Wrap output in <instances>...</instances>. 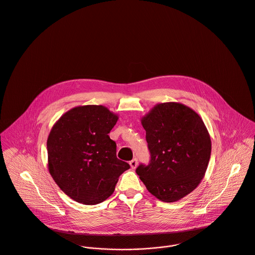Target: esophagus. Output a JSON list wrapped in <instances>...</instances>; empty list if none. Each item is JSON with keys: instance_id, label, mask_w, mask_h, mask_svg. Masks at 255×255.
I'll return each mask as SVG.
<instances>
[{"instance_id": "esophagus-1", "label": "esophagus", "mask_w": 255, "mask_h": 255, "mask_svg": "<svg viewBox=\"0 0 255 255\" xmlns=\"http://www.w3.org/2000/svg\"><path fill=\"white\" fill-rule=\"evenodd\" d=\"M129 165H130V167H131L132 169H135L136 166H137V159L133 158L132 160H130V161H129Z\"/></svg>"}]
</instances>
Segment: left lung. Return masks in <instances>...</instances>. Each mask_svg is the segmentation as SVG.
Instances as JSON below:
<instances>
[{
  "label": "left lung",
  "instance_id": "1",
  "mask_svg": "<svg viewBox=\"0 0 255 255\" xmlns=\"http://www.w3.org/2000/svg\"><path fill=\"white\" fill-rule=\"evenodd\" d=\"M151 153L136 173L147 189L163 202H176L203 179L212 143L201 117L179 102L158 103L141 119Z\"/></svg>",
  "mask_w": 255,
  "mask_h": 255
}]
</instances>
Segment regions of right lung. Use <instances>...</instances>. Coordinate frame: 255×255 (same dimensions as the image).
Instances as JSON below:
<instances>
[{"mask_svg": "<svg viewBox=\"0 0 255 255\" xmlns=\"http://www.w3.org/2000/svg\"><path fill=\"white\" fill-rule=\"evenodd\" d=\"M118 115L102 105L74 107L58 120L48 135V170L59 187L74 201L96 205L115 189L129 164L116 155L108 135Z\"/></svg>", "mask_w": 255, "mask_h": 255, "instance_id": "add662e5", "label": "right lung"}]
</instances>
